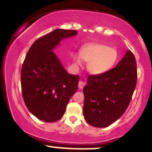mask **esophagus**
<instances>
[{"mask_svg":"<svg viewBox=\"0 0 152 152\" xmlns=\"http://www.w3.org/2000/svg\"><path fill=\"white\" fill-rule=\"evenodd\" d=\"M84 86H85V83L84 82V81H80L79 82V89H83Z\"/></svg>","mask_w":152,"mask_h":152,"instance_id":"esophagus-1","label":"esophagus"}]
</instances>
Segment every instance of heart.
Returning <instances> with one entry per match:
<instances>
[{"instance_id": "b5f03b06", "label": "heart", "mask_w": 152, "mask_h": 152, "mask_svg": "<svg viewBox=\"0 0 152 152\" xmlns=\"http://www.w3.org/2000/svg\"><path fill=\"white\" fill-rule=\"evenodd\" d=\"M73 59L75 64L82 66L84 60L89 62L87 69L93 75L106 73L115 66L118 53L115 48L102 43H90L81 48L80 54L74 53Z\"/></svg>"}]
</instances>
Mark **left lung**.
Wrapping results in <instances>:
<instances>
[{
  "label": "left lung",
  "mask_w": 152,
  "mask_h": 152,
  "mask_svg": "<svg viewBox=\"0 0 152 152\" xmlns=\"http://www.w3.org/2000/svg\"><path fill=\"white\" fill-rule=\"evenodd\" d=\"M137 81L134 56L127 50L115 68L102 75H91L83 89V113L89 125L110 126L123 115L129 105Z\"/></svg>",
  "instance_id": "obj_1"
}]
</instances>
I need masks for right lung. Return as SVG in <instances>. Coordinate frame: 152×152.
<instances>
[{
    "mask_svg": "<svg viewBox=\"0 0 152 152\" xmlns=\"http://www.w3.org/2000/svg\"><path fill=\"white\" fill-rule=\"evenodd\" d=\"M77 33L55 29L37 39L24 59L21 72L23 99L30 113L44 122L61 119L78 90L79 76L68 73L53 52L61 40Z\"/></svg>",
    "mask_w": 152,
    "mask_h": 152,
    "instance_id": "right-lung-1",
    "label": "right lung"
}]
</instances>
